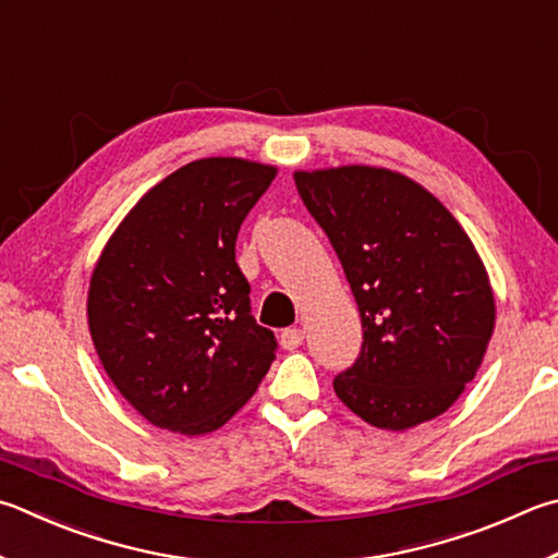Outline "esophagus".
I'll use <instances>...</instances> for the list:
<instances>
[{"instance_id":"obj_1","label":"esophagus","mask_w":558,"mask_h":558,"mask_svg":"<svg viewBox=\"0 0 558 558\" xmlns=\"http://www.w3.org/2000/svg\"><path fill=\"white\" fill-rule=\"evenodd\" d=\"M302 341H305V331H302L300 327H290V329H286L280 333V343H282V349H288V351H295V349H300L302 347Z\"/></svg>"}]
</instances>
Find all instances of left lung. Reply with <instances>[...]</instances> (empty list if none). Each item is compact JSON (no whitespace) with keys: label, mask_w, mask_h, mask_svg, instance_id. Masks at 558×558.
Segmentation results:
<instances>
[{"label":"left lung","mask_w":558,"mask_h":558,"mask_svg":"<svg viewBox=\"0 0 558 558\" xmlns=\"http://www.w3.org/2000/svg\"><path fill=\"white\" fill-rule=\"evenodd\" d=\"M361 312L363 347L333 392L371 427L447 412L478 373L495 295L473 241L420 182L378 166L295 170Z\"/></svg>","instance_id":"obj_1"}]
</instances>
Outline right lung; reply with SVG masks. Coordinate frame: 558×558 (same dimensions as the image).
Returning <instances> with one entry per match:
<instances>
[{
    "instance_id": "obj_1",
    "label": "right lung",
    "mask_w": 558,
    "mask_h": 558,
    "mask_svg": "<svg viewBox=\"0 0 558 558\" xmlns=\"http://www.w3.org/2000/svg\"><path fill=\"white\" fill-rule=\"evenodd\" d=\"M278 175L246 158L178 168L119 221L95 263L87 327L121 398L185 437L227 424L276 359L236 266L241 221Z\"/></svg>"
}]
</instances>
